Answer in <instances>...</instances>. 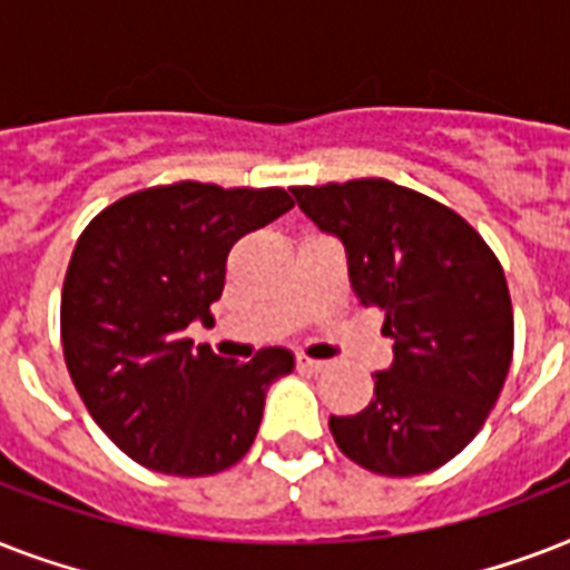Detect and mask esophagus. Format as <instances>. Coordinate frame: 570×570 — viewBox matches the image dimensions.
<instances>
[{
    "mask_svg": "<svg viewBox=\"0 0 570 570\" xmlns=\"http://www.w3.org/2000/svg\"><path fill=\"white\" fill-rule=\"evenodd\" d=\"M295 364L302 366V370H307V373H322L325 370V361H316V357H307V355H298L295 357Z\"/></svg>",
    "mask_w": 570,
    "mask_h": 570,
    "instance_id": "esophagus-1",
    "label": "esophagus"
}]
</instances>
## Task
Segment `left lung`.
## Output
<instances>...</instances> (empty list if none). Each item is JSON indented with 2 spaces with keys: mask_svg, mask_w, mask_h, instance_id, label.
Returning <instances> with one entry per match:
<instances>
[{
  "mask_svg": "<svg viewBox=\"0 0 570 570\" xmlns=\"http://www.w3.org/2000/svg\"><path fill=\"white\" fill-rule=\"evenodd\" d=\"M293 195L343 242L352 289L384 311L393 337L373 402L328 420L334 441L381 476L441 468L476 438L509 375L514 320L503 266L459 213L396 183L298 186Z\"/></svg>",
  "mask_w": 570,
  "mask_h": 570,
  "instance_id": "8db88e82",
  "label": "left lung"
}]
</instances>
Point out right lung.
I'll list each match as a JSON object with an SVG mask.
<instances>
[{"instance_id":"1","label":"right lung","mask_w":570,"mask_h":570,"mask_svg":"<svg viewBox=\"0 0 570 570\" xmlns=\"http://www.w3.org/2000/svg\"><path fill=\"white\" fill-rule=\"evenodd\" d=\"M289 209L284 189L186 180L120 197L79 236L61 289L65 361L94 423L132 461L209 476L250 450L293 352L236 364L195 348L186 328L213 322L236 239Z\"/></svg>"}]
</instances>
